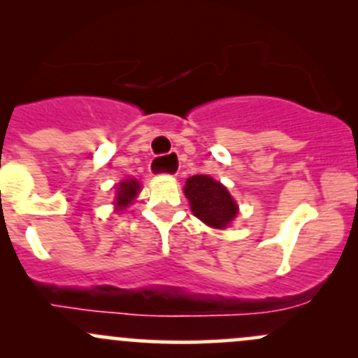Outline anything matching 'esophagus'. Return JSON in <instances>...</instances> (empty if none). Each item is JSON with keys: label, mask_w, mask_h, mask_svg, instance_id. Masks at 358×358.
I'll use <instances>...</instances> for the list:
<instances>
[{"label": "esophagus", "mask_w": 358, "mask_h": 358, "mask_svg": "<svg viewBox=\"0 0 358 358\" xmlns=\"http://www.w3.org/2000/svg\"><path fill=\"white\" fill-rule=\"evenodd\" d=\"M159 161V159L156 157V159H154V161H152V166H150V168H152V171H156L157 173V168H156V162Z\"/></svg>", "instance_id": "34e87169"}]
</instances>
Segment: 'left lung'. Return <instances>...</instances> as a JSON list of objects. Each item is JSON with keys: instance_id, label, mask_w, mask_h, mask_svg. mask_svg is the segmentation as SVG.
<instances>
[{"instance_id": "8db88e82", "label": "left lung", "mask_w": 358, "mask_h": 358, "mask_svg": "<svg viewBox=\"0 0 358 358\" xmlns=\"http://www.w3.org/2000/svg\"><path fill=\"white\" fill-rule=\"evenodd\" d=\"M187 199L190 202L192 213L215 229H225L237 215V204L229 190L211 176L196 175L185 182Z\"/></svg>"}]
</instances>
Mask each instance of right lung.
I'll return each instance as SVG.
<instances>
[{"label": "right lung", "instance_id": "obj_1", "mask_svg": "<svg viewBox=\"0 0 358 358\" xmlns=\"http://www.w3.org/2000/svg\"><path fill=\"white\" fill-rule=\"evenodd\" d=\"M138 189H140V185L136 180H124V182L119 183L117 197H115V204H117V208L122 209L124 206H128L129 202L136 197Z\"/></svg>", "mask_w": 358, "mask_h": 358}]
</instances>
